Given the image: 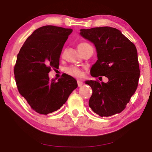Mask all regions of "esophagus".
I'll return each instance as SVG.
<instances>
[{"label": "esophagus", "instance_id": "esophagus-1", "mask_svg": "<svg viewBox=\"0 0 152 152\" xmlns=\"http://www.w3.org/2000/svg\"><path fill=\"white\" fill-rule=\"evenodd\" d=\"M77 83H78V87H80V86H82V84H83V82H82V81H80V80H78V81H77Z\"/></svg>", "mask_w": 152, "mask_h": 152}]
</instances>
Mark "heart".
<instances>
[{"instance_id":"obj_1","label":"heart","mask_w":152,"mask_h":152,"mask_svg":"<svg viewBox=\"0 0 152 152\" xmlns=\"http://www.w3.org/2000/svg\"><path fill=\"white\" fill-rule=\"evenodd\" d=\"M88 46H91L88 43L84 42L80 43L78 45V50H80L86 47H88ZM66 72L67 74H69V75L76 77V78H80L82 76V72L80 70V69H79L78 68H77V67L75 66H70L69 67V68H67L66 69Z\"/></svg>"}]
</instances>
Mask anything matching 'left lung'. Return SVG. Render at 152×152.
Wrapping results in <instances>:
<instances>
[{
    "mask_svg": "<svg viewBox=\"0 0 152 152\" xmlns=\"http://www.w3.org/2000/svg\"><path fill=\"white\" fill-rule=\"evenodd\" d=\"M80 35L96 50L98 60L91 69V76L109 79L106 83L85 82L92 90L89 107L101 117L120 113L137 88L140 70L135 45L113 27L82 29Z\"/></svg>",
    "mask_w": 152,
    "mask_h": 152,
    "instance_id": "1",
    "label": "left lung"
}]
</instances>
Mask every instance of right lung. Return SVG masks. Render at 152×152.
Masks as SVG:
<instances>
[{
	"mask_svg": "<svg viewBox=\"0 0 152 152\" xmlns=\"http://www.w3.org/2000/svg\"><path fill=\"white\" fill-rule=\"evenodd\" d=\"M72 29L45 25L31 35L18 53L14 74L18 91L33 110L48 115L60 109L78 86L73 77L50 80L51 68L59 67L61 50Z\"/></svg>",
	"mask_w": 152,
	"mask_h": 152,
	"instance_id": "add662e5",
	"label": "right lung"
}]
</instances>
